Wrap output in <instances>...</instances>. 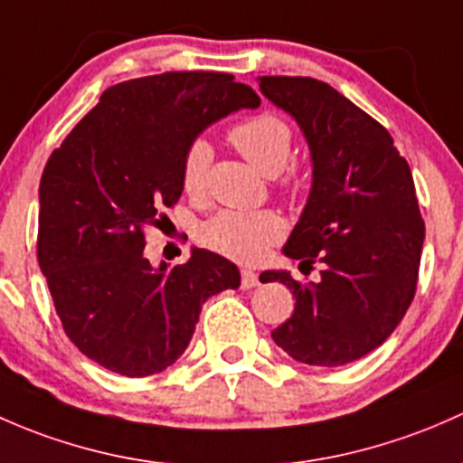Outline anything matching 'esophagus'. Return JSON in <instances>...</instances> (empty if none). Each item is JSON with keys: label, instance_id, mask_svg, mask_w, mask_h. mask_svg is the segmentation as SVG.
<instances>
[{"label": "esophagus", "instance_id": "34e87169", "mask_svg": "<svg viewBox=\"0 0 463 463\" xmlns=\"http://www.w3.org/2000/svg\"><path fill=\"white\" fill-rule=\"evenodd\" d=\"M259 285V274L251 269H241V288L242 289H251Z\"/></svg>", "mask_w": 463, "mask_h": 463}]
</instances>
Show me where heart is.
Segmentation results:
<instances>
[{"mask_svg": "<svg viewBox=\"0 0 463 463\" xmlns=\"http://www.w3.org/2000/svg\"><path fill=\"white\" fill-rule=\"evenodd\" d=\"M230 142L265 175L280 174V187L297 189L298 175L288 168L292 160V128L276 113H259L230 128ZM212 145L196 137L187 145L180 165V180L187 196L203 198L207 194L209 166H212ZM286 174L283 175L282 171ZM285 225L274 212H222L204 222L203 241L209 250L236 260L256 265L265 259L269 247L279 242Z\"/></svg>", "mask_w": 463, "mask_h": 463, "instance_id": "heart-1", "label": "heart"}]
</instances>
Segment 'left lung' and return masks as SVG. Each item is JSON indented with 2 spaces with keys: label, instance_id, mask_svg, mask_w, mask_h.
<instances>
[{
  "label": "left lung",
  "instance_id": "8db88e82",
  "mask_svg": "<svg viewBox=\"0 0 463 463\" xmlns=\"http://www.w3.org/2000/svg\"><path fill=\"white\" fill-rule=\"evenodd\" d=\"M259 87L301 125L312 151V192L285 254L301 269L323 263L318 283L260 274L297 298L271 338L301 364L336 368L392 335L417 292L426 225L414 180L388 128L330 84L263 75Z\"/></svg>",
  "mask_w": 463,
  "mask_h": 463
}]
</instances>
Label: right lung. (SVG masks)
Listing matches in <instances>:
<instances>
[{"label":"right lung","instance_id":"add662e5","mask_svg":"<svg viewBox=\"0 0 463 463\" xmlns=\"http://www.w3.org/2000/svg\"><path fill=\"white\" fill-rule=\"evenodd\" d=\"M260 98L233 75L169 71L109 87L51 154L40 180L37 260L66 336L102 368L149 376L192 341L203 303L241 285L207 250L183 265L145 259V230L183 194L192 140Z\"/></svg>","mask_w":463,"mask_h":463}]
</instances>
